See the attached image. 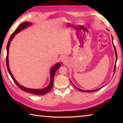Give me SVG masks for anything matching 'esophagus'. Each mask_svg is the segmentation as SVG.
<instances>
[{"mask_svg": "<svg viewBox=\"0 0 123 123\" xmlns=\"http://www.w3.org/2000/svg\"><path fill=\"white\" fill-rule=\"evenodd\" d=\"M61 60L62 62H63V63H66V62H67L68 60H67V58L66 56H63L61 57Z\"/></svg>", "mask_w": 123, "mask_h": 123, "instance_id": "obj_1", "label": "esophagus"}]
</instances>
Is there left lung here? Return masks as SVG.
<instances>
[{
    "label": "left lung",
    "mask_w": 123,
    "mask_h": 123,
    "mask_svg": "<svg viewBox=\"0 0 123 123\" xmlns=\"http://www.w3.org/2000/svg\"><path fill=\"white\" fill-rule=\"evenodd\" d=\"M107 30H108V29H107ZM112 44H113V46L114 49V51H115L116 57V63H115V64H114V71H113V75H114V73H115V70H116V63H117V51H116V47H115V46H114V44H113V37H112ZM71 83H72V84H73V86H74L75 87V88H76L77 89H78L79 91H81V92H95V91H98V90H99L100 89H101V88H103V87L104 86H103V87H100V88H98V89H94V90H83V89H81L79 88L78 87H77L76 86H75V85H74L73 84L72 81H71Z\"/></svg>",
    "instance_id": "8db88e82"
}]
</instances>
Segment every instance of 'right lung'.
Wrapping results in <instances>:
<instances>
[{
    "label": "right lung",
    "instance_id": "right-lung-1",
    "mask_svg": "<svg viewBox=\"0 0 123 123\" xmlns=\"http://www.w3.org/2000/svg\"><path fill=\"white\" fill-rule=\"evenodd\" d=\"M32 25V23L31 22H23L21 24H20L19 26H18L16 30L13 32L11 36H10V38L9 39V41H8L7 44V48H6V51H7V55H6V66H7V68L8 70V72H9V74L10 75H11L12 79H13V81L15 82V84L17 85L19 88L23 90V91L26 92L31 93L33 94H36V95H44L47 94V93H48L50 91H51V89L53 88V82H54V76H55V73L56 72V70L59 69V68L61 67V64L59 62L56 63L52 67L50 70V82L49 85L48 86L45 87L44 88L42 89H32V88H26V87H25L24 86H22L21 85H20L19 83H18L17 81L16 80L15 78H14L13 75H12L11 70L10 69L9 67V48H10V43H11V41L13 38L15 37V35L17 34L18 33L21 31L23 30L24 29H26L28 27L31 26Z\"/></svg>",
    "mask_w": 123,
    "mask_h": 123
}]
</instances>
